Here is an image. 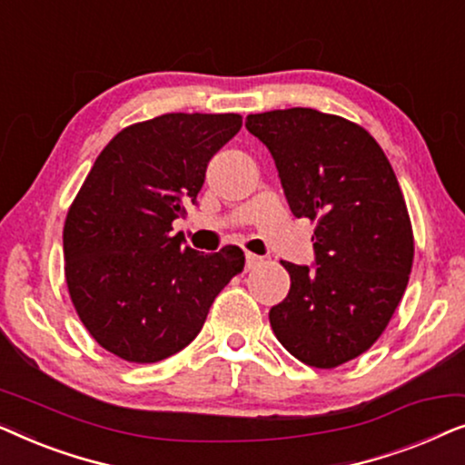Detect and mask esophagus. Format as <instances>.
Instances as JSON below:
<instances>
[{
    "instance_id": "34e87169",
    "label": "esophagus",
    "mask_w": 465,
    "mask_h": 465,
    "mask_svg": "<svg viewBox=\"0 0 465 465\" xmlns=\"http://www.w3.org/2000/svg\"><path fill=\"white\" fill-rule=\"evenodd\" d=\"M258 264H262V258L256 256V253L247 252V253H245V269L252 271V269H256Z\"/></svg>"
}]
</instances>
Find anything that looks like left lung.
<instances>
[{"instance_id": "8db88e82", "label": "left lung", "mask_w": 465, "mask_h": 465, "mask_svg": "<svg viewBox=\"0 0 465 465\" xmlns=\"http://www.w3.org/2000/svg\"><path fill=\"white\" fill-rule=\"evenodd\" d=\"M296 218L315 222V269L282 262L290 292L271 309L279 342L313 368L368 351L402 301L415 237L385 152L351 120L311 107L250 114Z\"/></svg>"}]
</instances>
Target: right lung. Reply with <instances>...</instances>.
I'll return each instance as SVG.
<instances>
[{"label": "right lung", "instance_id": "right-lung-1", "mask_svg": "<svg viewBox=\"0 0 465 465\" xmlns=\"http://www.w3.org/2000/svg\"><path fill=\"white\" fill-rule=\"evenodd\" d=\"M239 114H163L101 150L63 226L65 282L105 351L152 364L201 332L215 296L245 266L237 245L201 253L173 234L207 163L237 135Z\"/></svg>", "mask_w": 465, "mask_h": 465}]
</instances>
